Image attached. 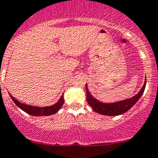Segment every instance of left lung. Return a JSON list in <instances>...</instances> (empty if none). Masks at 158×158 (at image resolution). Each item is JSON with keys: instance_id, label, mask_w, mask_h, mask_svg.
<instances>
[{"instance_id": "1", "label": "left lung", "mask_w": 158, "mask_h": 158, "mask_svg": "<svg viewBox=\"0 0 158 158\" xmlns=\"http://www.w3.org/2000/svg\"><path fill=\"white\" fill-rule=\"evenodd\" d=\"M146 84H147V79L144 81V85H143V88L140 89L138 94L135 95V96L131 97L130 99H124V100L119 101V102H112V103H103V102H101L97 100V99H95L89 92L86 84L85 89H86L87 102L90 105L92 110L95 112L98 113V114H103V115L106 116L121 115V114L127 112L128 110L131 109L133 106L136 103V102L139 99V98L142 96L143 92L145 90Z\"/></svg>"}]
</instances>
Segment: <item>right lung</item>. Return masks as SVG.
Masks as SVG:
<instances>
[{
  "instance_id": "1",
  "label": "right lung",
  "mask_w": 158,
  "mask_h": 158,
  "mask_svg": "<svg viewBox=\"0 0 158 158\" xmlns=\"http://www.w3.org/2000/svg\"><path fill=\"white\" fill-rule=\"evenodd\" d=\"M11 96V99L13 102L18 106V107L20 109L23 110L24 112L27 113V114H30L33 116H50L52 114H56L59 111V110L62 107L63 102H64V99H63V94L62 96L60 97V99H59L56 103L54 105L50 106H44V107H37V106H30V105H26L24 103L19 102L17 99H15L14 97Z\"/></svg>"
}]
</instances>
